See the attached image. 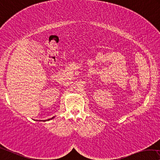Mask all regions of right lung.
<instances>
[{"instance_id": "right-lung-1", "label": "right lung", "mask_w": 160, "mask_h": 160, "mask_svg": "<svg viewBox=\"0 0 160 160\" xmlns=\"http://www.w3.org/2000/svg\"><path fill=\"white\" fill-rule=\"evenodd\" d=\"M53 118H50V119H48V120H52V119Z\"/></svg>"}]
</instances>
